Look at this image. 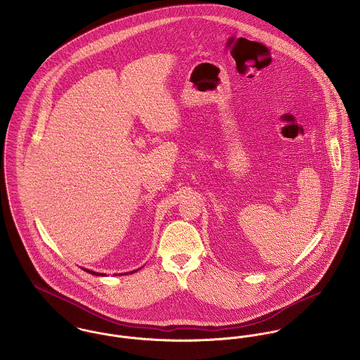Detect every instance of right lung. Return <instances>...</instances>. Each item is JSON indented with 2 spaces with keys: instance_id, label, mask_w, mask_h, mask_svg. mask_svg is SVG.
I'll use <instances>...</instances> for the list:
<instances>
[{
  "instance_id": "obj_1",
  "label": "right lung",
  "mask_w": 360,
  "mask_h": 360,
  "mask_svg": "<svg viewBox=\"0 0 360 360\" xmlns=\"http://www.w3.org/2000/svg\"><path fill=\"white\" fill-rule=\"evenodd\" d=\"M84 271H87V273H90V274H94V276H105L103 273H97V271H93V270H89V269H83ZM137 270H134V271H130V273H136ZM124 274H127V273H124Z\"/></svg>"
}]
</instances>
